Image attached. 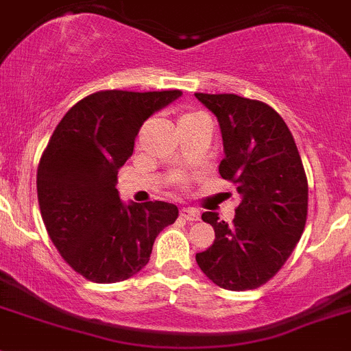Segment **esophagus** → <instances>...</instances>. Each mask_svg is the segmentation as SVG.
<instances>
[{
    "label": "esophagus",
    "instance_id": "esophagus-1",
    "mask_svg": "<svg viewBox=\"0 0 351 351\" xmlns=\"http://www.w3.org/2000/svg\"><path fill=\"white\" fill-rule=\"evenodd\" d=\"M181 217H182V219L189 220V222H193V220L199 219V212L196 208H193V206H182Z\"/></svg>",
    "mask_w": 351,
    "mask_h": 351
}]
</instances>
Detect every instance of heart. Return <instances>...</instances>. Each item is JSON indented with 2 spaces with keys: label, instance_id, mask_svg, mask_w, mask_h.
Here are the masks:
<instances>
[{
  "label": "heart",
  "instance_id": "1",
  "mask_svg": "<svg viewBox=\"0 0 351 351\" xmlns=\"http://www.w3.org/2000/svg\"><path fill=\"white\" fill-rule=\"evenodd\" d=\"M195 117H198V113H189V112L182 113V115L179 117V120H178V125H182V123L189 122V120H193Z\"/></svg>",
  "mask_w": 351,
  "mask_h": 351
}]
</instances>
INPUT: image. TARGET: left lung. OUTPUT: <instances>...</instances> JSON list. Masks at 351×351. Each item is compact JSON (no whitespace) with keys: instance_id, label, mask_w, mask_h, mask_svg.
Instances as JSON below:
<instances>
[{"instance_id":"left-lung-1","label":"left lung","mask_w":351,"mask_h":351,"mask_svg":"<svg viewBox=\"0 0 351 351\" xmlns=\"http://www.w3.org/2000/svg\"><path fill=\"white\" fill-rule=\"evenodd\" d=\"M195 96L217 117L223 145L219 173L241 196L231 223L203 212L215 241L196 253V262L220 288L255 289L285 265L305 229L308 184L302 158L286 122L265 103L238 95Z\"/></svg>"}]
</instances>
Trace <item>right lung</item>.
I'll use <instances>...</instances> for the list:
<instances>
[{"label":"right lung","mask_w":351,"mask_h":351,"mask_svg":"<svg viewBox=\"0 0 351 351\" xmlns=\"http://www.w3.org/2000/svg\"><path fill=\"white\" fill-rule=\"evenodd\" d=\"M179 96L178 89L95 93L65 113L43 153V222L60 255L89 281L110 285L138 274L158 232L178 219L173 203H123L117 173L145 120Z\"/></svg>","instance_id":"add662e5"}]
</instances>
